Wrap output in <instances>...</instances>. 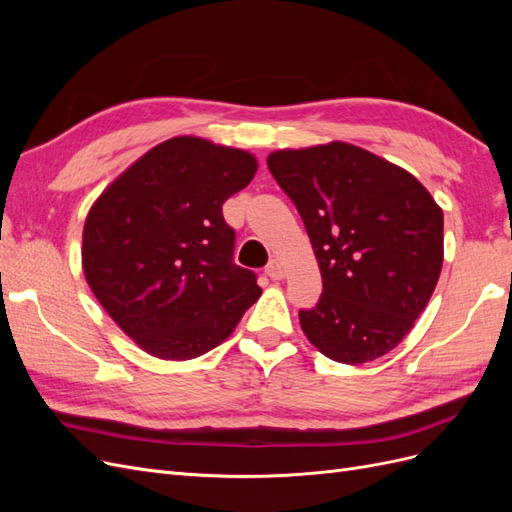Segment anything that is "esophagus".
<instances>
[{"label": "esophagus", "instance_id": "obj_1", "mask_svg": "<svg viewBox=\"0 0 512 512\" xmlns=\"http://www.w3.org/2000/svg\"><path fill=\"white\" fill-rule=\"evenodd\" d=\"M265 273L271 277V280H282V277H284V267H282V262L273 258V260L269 262V265H267Z\"/></svg>", "mask_w": 512, "mask_h": 512}]
</instances>
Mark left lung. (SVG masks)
<instances>
[{
    "instance_id": "8db88e82",
    "label": "left lung",
    "mask_w": 512,
    "mask_h": 512,
    "mask_svg": "<svg viewBox=\"0 0 512 512\" xmlns=\"http://www.w3.org/2000/svg\"><path fill=\"white\" fill-rule=\"evenodd\" d=\"M267 166L297 207L322 275L316 307L299 312L303 333L346 365L391 352L436 290L442 209L408 170L348 143L273 151Z\"/></svg>"
}]
</instances>
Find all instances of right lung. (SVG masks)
<instances>
[{
  "instance_id": "add662e5",
  "label": "right lung",
  "mask_w": 512,
  "mask_h": 512,
  "mask_svg": "<svg viewBox=\"0 0 512 512\" xmlns=\"http://www.w3.org/2000/svg\"><path fill=\"white\" fill-rule=\"evenodd\" d=\"M243 149L175 136L108 185L83 228L85 280L151 356L188 361L220 346L262 294L232 262L226 200L256 175Z\"/></svg>"
}]
</instances>
